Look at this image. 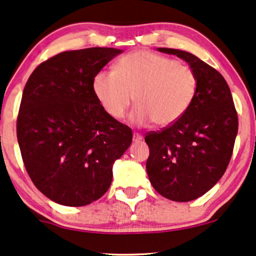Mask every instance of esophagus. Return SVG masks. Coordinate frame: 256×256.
Segmentation results:
<instances>
[{"label":"esophagus","mask_w":256,"mask_h":256,"mask_svg":"<svg viewBox=\"0 0 256 256\" xmlns=\"http://www.w3.org/2000/svg\"><path fill=\"white\" fill-rule=\"evenodd\" d=\"M141 140H142V136H141L140 134H138V133L133 134V141H134V142H138V141H141Z\"/></svg>","instance_id":"1"}]
</instances>
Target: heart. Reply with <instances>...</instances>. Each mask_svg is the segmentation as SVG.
I'll list each match as a JSON object with an SVG mask.
<instances>
[{"label":"heart","instance_id":"heart-1","mask_svg":"<svg viewBox=\"0 0 256 256\" xmlns=\"http://www.w3.org/2000/svg\"><path fill=\"white\" fill-rule=\"evenodd\" d=\"M92 91L114 120L126 115L135 96L138 106L130 114L133 124L154 122L158 127H168L190 109L197 92V77L190 66L176 59L136 51L120 58L115 70L97 72Z\"/></svg>","mask_w":256,"mask_h":256}]
</instances>
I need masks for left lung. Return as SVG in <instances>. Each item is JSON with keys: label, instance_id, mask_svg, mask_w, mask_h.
<instances>
[{"label": "left lung", "instance_id": "8db88e82", "mask_svg": "<svg viewBox=\"0 0 256 256\" xmlns=\"http://www.w3.org/2000/svg\"><path fill=\"white\" fill-rule=\"evenodd\" d=\"M188 62L197 77V92L182 118L162 132L148 133V178L160 194L190 202L206 194L229 165L238 121L223 76L182 50L158 48Z\"/></svg>", "mask_w": 256, "mask_h": 256}]
</instances>
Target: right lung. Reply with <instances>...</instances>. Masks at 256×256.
Instances as JSON below:
<instances>
[{
	"mask_svg": "<svg viewBox=\"0 0 256 256\" xmlns=\"http://www.w3.org/2000/svg\"><path fill=\"white\" fill-rule=\"evenodd\" d=\"M122 50L91 47L41 62L22 94L16 133L22 160L38 190L56 203L100 200L112 165L130 146L128 126L110 118L92 91L97 72Z\"/></svg>",
	"mask_w": 256,
	"mask_h": 256,
	"instance_id": "right-lung-1",
	"label": "right lung"
}]
</instances>
